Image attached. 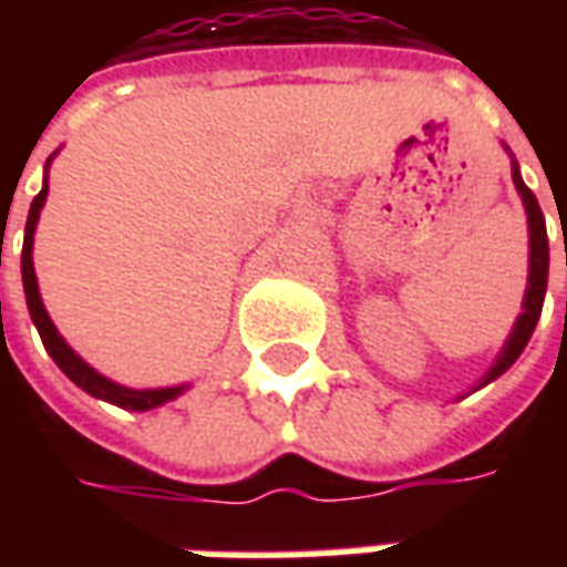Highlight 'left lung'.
<instances>
[{"label": "left lung", "mask_w": 567, "mask_h": 567, "mask_svg": "<svg viewBox=\"0 0 567 567\" xmlns=\"http://www.w3.org/2000/svg\"><path fill=\"white\" fill-rule=\"evenodd\" d=\"M513 185L523 197L525 215H528V288H525L523 312L513 324L507 343L501 349L498 361L488 368V373L480 380V385H488L492 380H498L504 370H511V364L516 358L523 355L525 343L532 340L535 333V324L540 319V309H544V295H547V272H549V246H547V224H544V212L537 206V197L525 187L523 175H519V166L513 163Z\"/></svg>", "instance_id": "1"}]
</instances>
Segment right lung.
<instances>
[{
	"mask_svg": "<svg viewBox=\"0 0 567 567\" xmlns=\"http://www.w3.org/2000/svg\"><path fill=\"white\" fill-rule=\"evenodd\" d=\"M54 161V154L48 157V163ZM48 169V166H44ZM44 197H48V175H44L42 190L35 194L30 206V218H27V234H23V255H20V272H23V291H27V307H30L32 324L39 328V337H42L48 355L54 358L56 368L66 373L69 380L75 382L79 389H84L93 398L100 401H109V404L121 406V410H136V413H145V410H154V406L166 404V401H175L178 394L185 392V385H173V389H127V385H117V382L105 380L103 373L81 361L72 349L66 346V340L56 333L54 321L48 316V309L42 303V295H39V282H35V270H32V236H35V224H39V212L44 206Z\"/></svg>",
	"mask_w": 567,
	"mask_h": 567,
	"instance_id": "add662e5",
	"label": "right lung"
}]
</instances>
